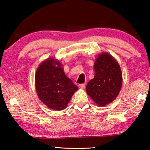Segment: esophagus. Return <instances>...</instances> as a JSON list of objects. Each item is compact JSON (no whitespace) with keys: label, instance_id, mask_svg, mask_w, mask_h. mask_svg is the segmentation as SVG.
Returning <instances> with one entry per match:
<instances>
[{"label":"esophagus","instance_id":"34e87169","mask_svg":"<svg viewBox=\"0 0 150 150\" xmlns=\"http://www.w3.org/2000/svg\"><path fill=\"white\" fill-rule=\"evenodd\" d=\"M78 86H79V88L84 89L85 88V84H83H83H79Z\"/></svg>","mask_w":150,"mask_h":150}]
</instances>
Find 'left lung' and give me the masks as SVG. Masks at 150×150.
Returning <instances> with one entry per match:
<instances>
[{"label":"left lung","instance_id":"obj_1","mask_svg":"<svg viewBox=\"0 0 150 150\" xmlns=\"http://www.w3.org/2000/svg\"><path fill=\"white\" fill-rule=\"evenodd\" d=\"M94 78L86 86L87 94L98 106H104L117 97L122 87L121 67L108 52H101L94 64Z\"/></svg>","mask_w":150,"mask_h":150}]
</instances>
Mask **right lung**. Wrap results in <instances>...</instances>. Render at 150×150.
Returning <instances> with one entry per match:
<instances>
[{
    "mask_svg": "<svg viewBox=\"0 0 150 150\" xmlns=\"http://www.w3.org/2000/svg\"><path fill=\"white\" fill-rule=\"evenodd\" d=\"M35 87L40 99L48 108L64 110L78 87L64 73L59 60L49 58L36 69Z\"/></svg>",
    "mask_w": 150,
    "mask_h": 150,
    "instance_id": "1",
    "label": "right lung"
}]
</instances>
